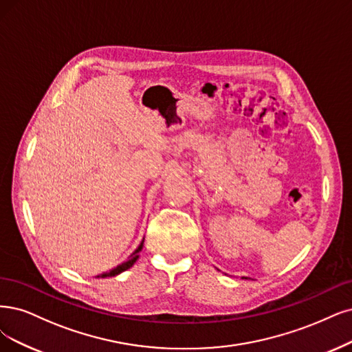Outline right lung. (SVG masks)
<instances>
[{"instance_id": "right-lung-1", "label": "right lung", "mask_w": 352, "mask_h": 352, "mask_svg": "<svg viewBox=\"0 0 352 352\" xmlns=\"http://www.w3.org/2000/svg\"><path fill=\"white\" fill-rule=\"evenodd\" d=\"M142 246H143V241L140 242V245L138 246V248L135 250V252L129 256V259L127 261H124V263H122L120 265H117L116 268H113V270H110L109 272H102V274H100V276H97V278H106V277H114V276H119L120 272H123V271H126V270H129L130 267H132L136 261H138V258H139V252L142 251Z\"/></svg>"}]
</instances>
